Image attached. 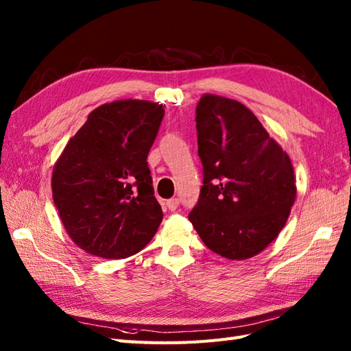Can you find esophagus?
Instances as JSON below:
<instances>
[{
	"label": "esophagus",
	"mask_w": 351,
	"mask_h": 351,
	"mask_svg": "<svg viewBox=\"0 0 351 351\" xmlns=\"http://www.w3.org/2000/svg\"><path fill=\"white\" fill-rule=\"evenodd\" d=\"M178 205H180V199H177V197H173V199L167 200V208L169 210H176L178 208Z\"/></svg>",
	"instance_id": "1"
}]
</instances>
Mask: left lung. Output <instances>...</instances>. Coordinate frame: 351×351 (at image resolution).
Returning <instances> with one entry per match:
<instances>
[{
  "label": "left lung",
  "instance_id": "1",
  "mask_svg": "<svg viewBox=\"0 0 351 351\" xmlns=\"http://www.w3.org/2000/svg\"><path fill=\"white\" fill-rule=\"evenodd\" d=\"M196 130L204 186L189 219L222 258L256 256L277 239L295 200L290 158L234 99L205 93L196 107Z\"/></svg>",
  "mask_w": 351,
  "mask_h": 351
}]
</instances>
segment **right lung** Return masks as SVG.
<instances>
[{
  "mask_svg": "<svg viewBox=\"0 0 351 351\" xmlns=\"http://www.w3.org/2000/svg\"><path fill=\"white\" fill-rule=\"evenodd\" d=\"M164 105L121 99L93 110L52 169V197L70 239L105 259L141 252L162 221L147 154Z\"/></svg>",
  "mask_w": 351,
  "mask_h": 351,
  "instance_id": "obj_1",
  "label": "right lung"
}]
</instances>
